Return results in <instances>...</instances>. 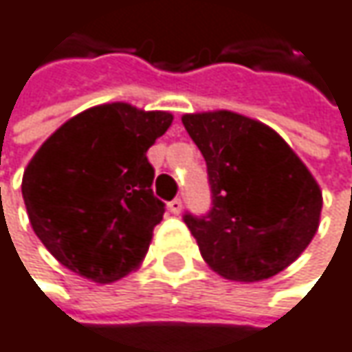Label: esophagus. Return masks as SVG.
Wrapping results in <instances>:
<instances>
[{
	"instance_id": "obj_1",
	"label": "esophagus",
	"mask_w": 352,
	"mask_h": 352,
	"mask_svg": "<svg viewBox=\"0 0 352 352\" xmlns=\"http://www.w3.org/2000/svg\"><path fill=\"white\" fill-rule=\"evenodd\" d=\"M169 210H171V214H181V210H183V201L177 197L173 201H169Z\"/></svg>"
}]
</instances>
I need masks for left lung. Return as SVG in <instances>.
<instances>
[{"instance_id":"1","label":"left lung","mask_w":352,"mask_h":352,"mask_svg":"<svg viewBox=\"0 0 352 352\" xmlns=\"http://www.w3.org/2000/svg\"><path fill=\"white\" fill-rule=\"evenodd\" d=\"M201 151L212 210L185 224L204 261L232 281H263L289 267L320 226L322 191L292 146L267 124L216 109L183 113Z\"/></svg>"}]
</instances>
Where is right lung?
Instances as JSON below:
<instances>
[{
    "instance_id": "obj_1",
    "label": "right lung",
    "mask_w": 352,
    "mask_h": 352,
    "mask_svg": "<svg viewBox=\"0 0 352 352\" xmlns=\"http://www.w3.org/2000/svg\"><path fill=\"white\" fill-rule=\"evenodd\" d=\"M171 122L169 111L113 102L73 116L42 142L22 195L36 236L60 265L96 283L142 265L165 214L146 151Z\"/></svg>"
}]
</instances>
